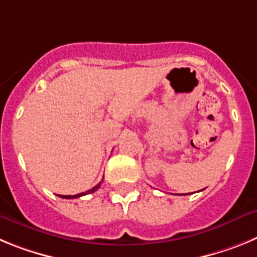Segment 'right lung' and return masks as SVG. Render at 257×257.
<instances>
[{"instance_id": "right-lung-1", "label": "right lung", "mask_w": 257, "mask_h": 257, "mask_svg": "<svg viewBox=\"0 0 257 257\" xmlns=\"http://www.w3.org/2000/svg\"><path fill=\"white\" fill-rule=\"evenodd\" d=\"M100 184H101V183H99V184H97V185H95V187L92 188V189L87 190V192L79 193V194H76V196H60V197H61V198H65V199H73V198H78V197H82V196H86V194H90V193H94L95 190H97V189H99V187H100Z\"/></svg>"}]
</instances>
